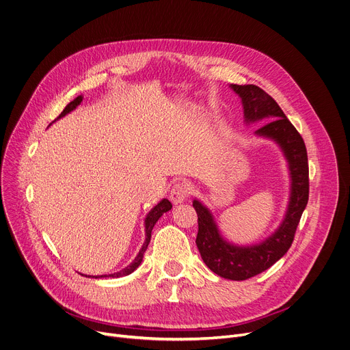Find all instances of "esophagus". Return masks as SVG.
<instances>
[{
    "label": "esophagus",
    "instance_id": "1",
    "mask_svg": "<svg viewBox=\"0 0 350 350\" xmlns=\"http://www.w3.org/2000/svg\"><path fill=\"white\" fill-rule=\"evenodd\" d=\"M187 197H189V191H187V187H185V184L183 183H177L170 191V200L174 205L184 202Z\"/></svg>",
    "mask_w": 350,
    "mask_h": 350
}]
</instances>
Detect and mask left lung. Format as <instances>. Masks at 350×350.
Returning a JSON list of instances; mask_svg holds the SVG:
<instances>
[{"instance_id":"left-lung-1","label":"left lung","mask_w":350,"mask_h":350,"mask_svg":"<svg viewBox=\"0 0 350 350\" xmlns=\"http://www.w3.org/2000/svg\"><path fill=\"white\" fill-rule=\"evenodd\" d=\"M229 87L241 98L246 125L267 121L254 135L269 139L280 148L290 176V196L283 221L271 235L258 243L238 245L228 241L219 230L211 209L198 198L193 200L198 215L196 243L204 263L219 277L241 282L267 270L290 249L308 202V156L301 135L266 91L253 84H230Z\"/></svg>"}]
</instances>
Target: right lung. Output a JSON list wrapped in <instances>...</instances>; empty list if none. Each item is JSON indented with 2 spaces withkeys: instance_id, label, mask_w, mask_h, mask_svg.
<instances>
[{
  "instance_id": "add662e5",
  "label": "right lung",
  "mask_w": 350,
  "mask_h": 350,
  "mask_svg": "<svg viewBox=\"0 0 350 350\" xmlns=\"http://www.w3.org/2000/svg\"><path fill=\"white\" fill-rule=\"evenodd\" d=\"M81 101H83V96H79V97H76L72 103L67 104L66 108L63 109V112L57 116V120L63 118V116H66V115L70 113V112H73V111L81 104ZM170 209H172V202H170L167 198H163L161 201H159V202L150 209L149 214H148L146 218H145V242H144L141 250H139V253L136 254V258L132 260V263H129L125 269H122V270H120V271H116V273L101 274V275H88V277H92V278H104V277L118 278V277H124V275H128V274L133 273L139 266H141V263H142V260H144V254H145V252H146V249H148V245H149V242H150V238H152V229H153V226L156 225V222L159 221V218H160L163 214H165V213L170 211ZM81 275H84V274H81ZM85 277H87V274H85Z\"/></svg>"
}]
</instances>
